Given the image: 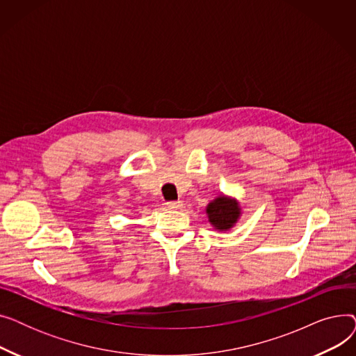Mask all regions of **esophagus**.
Wrapping results in <instances>:
<instances>
[{
  "label": "esophagus",
  "mask_w": 356,
  "mask_h": 356,
  "mask_svg": "<svg viewBox=\"0 0 356 356\" xmlns=\"http://www.w3.org/2000/svg\"><path fill=\"white\" fill-rule=\"evenodd\" d=\"M165 204H167V208H170V209H179V208H181L183 203L180 200H170V202H167Z\"/></svg>",
  "instance_id": "obj_1"
}]
</instances>
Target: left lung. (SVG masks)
Returning <instances> with one entry per match:
<instances>
[{
  "label": "left lung",
  "instance_id": "1",
  "mask_svg": "<svg viewBox=\"0 0 356 356\" xmlns=\"http://www.w3.org/2000/svg\"><path fill=\"white\" fill-rule=\"evenodd\" d=\"M209 222L219 231L231 229L241 215L236 200L225 196H219L211 202L207 208Z\"/></svg>",
  "mask_w": 356,
  "mask_h": 356
}]
</instances>
